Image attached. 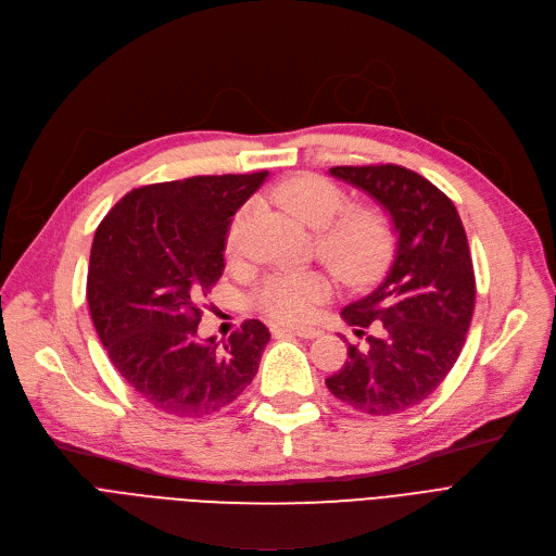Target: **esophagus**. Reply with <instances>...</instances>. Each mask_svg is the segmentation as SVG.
Listing matches in <instances>:
<instances>
[{
  "instance_id": "obj_1",
  "label": "esophagus",
  "mask_w": 556,
  "mask_h": 556,
  "mask_svg": "<svg viewBox=\"0 0 556 556\" xmlns=\"http://www.w3.org/2000/svg\"><path fill=\"white\" fill-rule=\"evenodd\" d=\"M274 334H291L301 339H316L320 337V330L316 328H293V325H274Z\"/></svg>"
}]
</instances>
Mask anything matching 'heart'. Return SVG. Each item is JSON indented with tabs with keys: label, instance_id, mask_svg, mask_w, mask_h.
<instances>
[{
	"label": "heart",
	"instance_id": "heart-1",
	"mask_svg": "<svg viewBox=\"0 0 556 556\" xmlns=\"http://www.w3.org/2000/svg\"><path fill=\"white\" fill-rule=\"evenodd\" d=\"M271 198L299 222L316 228L314 244L323 260L348 280L375 276L395 247V233L388 215L377 206H350L348 194L334 181L320 175H296L274 188ZM251 206H242L226 231V253L238 255ZM332 293L330 276L320 269L276 271L255 289L253 303L260 312L280 323L307 320L318 303Z\"/></svg>",
	"mask_w": 556,
	"mask_h": 556
}]
</instances>
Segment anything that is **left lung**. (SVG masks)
I'll return each instance as SVG.
<instances>
[{"label": "left lung", "mask_w": 556, "mask_h": 556, "mask_svg": "<svg viewBox=\"0 0 556 556\" xmlns=\"http://www.w3.org/2000/svg\"><path fill=\"white\" fill-rule=\"evenodd\" d=\"M330 175L388 211L397 251L383 282L341 312L356 337L370 325L377 332L366 348L348 343V362L325 383L362 413H402L427 400L463 352L476 305L465 226L446 194L408 168L337 166Z\"/></svg>", "instance_id": "8db88e82"}]
</instances>
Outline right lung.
<instances>
[{
  "mask_svg": "<svg viewBox=\"0 0 556 556\" xmlns=\"http://www.w3.org/2000/svg\"><path fill=\"white\" fill-rule=\"evenodd\" d=\"M267 170L135 188L98 224L87 303L110 362L135 393L175 417H204L253 381L271 334L249 318L224 345L200 341L202 299L224 271L236 211Z\"/></svg>",
  "mask_w": 556,
  "mask_h": 556,
  "instance_id": "obj_1",
  "label": "right lung"
}]
</instances>
